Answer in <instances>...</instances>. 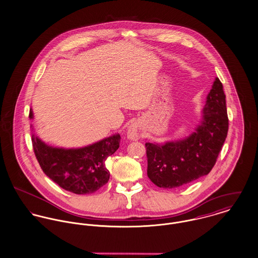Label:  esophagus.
I'll return each mask as SVG.
<instances>
[{"mask_svg": "<svg viewBox=\"0 0 258 258\" xmlns=\"http://www.w3.org/2000/svg\"><path fill=\"white\" fill-rule=\"evenodd\" d=\"M127 139L131 140H138L141 138V134L139 132V126L136 123H132L127 127Z\"/></svg>", "mask_w": 258, "mask_h": 258, "instance_id": "1", "label": "esophagus"}]
</instances>
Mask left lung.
I'll use <instances>...</instances> for the list:
<instances>
[{
  "instance_id": "left-lung-1",
  "label": "left lung",
  "mask_w": 258,
  "mask_h": 258,
  "mask_svg": "<svg viewBox=\"0 0 258 258\" xmlns=\"http://www.w3.org/2000/svg\"><path fill=\"white\" fill-rule=\"evenodd\" d=\"M189 136L164 143L146 142L147 176L159 187L175 188L206 176L216 163L228 134L226 95L215 78Z\"/></svg>"
}]
</instances>
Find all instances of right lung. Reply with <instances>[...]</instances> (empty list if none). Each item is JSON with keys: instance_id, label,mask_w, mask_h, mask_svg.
Listing matches in <instances>:
<instances>
[{"instance_id": "obj_1", "label": "right lung", "mask_w": 258, "mask_h": 258, "mask_svg": "<svg viewBox=\"0 0 258 258\" xmlns=\"http://www.w3.org/2000/svg\"><path fill=\"white\" fill-rule=\"evenodd\" d=\"M29 118H34L32 109ZM31 132L34 153L41 169L61 188L76 195H90L108 182L110 173L105 161L119 148V134L83 147L63 148L44 142L32 124Z\"/></svg>"}]
</instances>
